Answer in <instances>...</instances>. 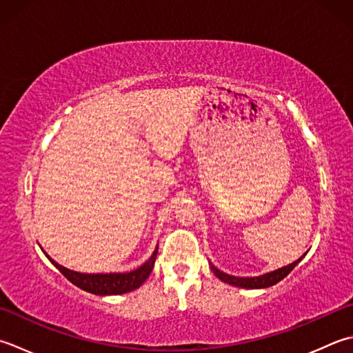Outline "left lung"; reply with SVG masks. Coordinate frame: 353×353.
<instances>
[{"instance_id": "obj_1", "label": "left lung", "mask_w": 353, "mask_h": 353, "mask_svg": "<svg viewBox=\"0 0 353 353\" xmlns=\"http://www.w3.org/2000/svg\"><path fill=\"white\" fill-rule=\"evenodd\" d=\"M303 257H305V255H301L299 260H295L294 263H291V265L283 266L280 269H275V271L266 272L263 275H259V277H236V275H230V274H226L223 271H220V269H217L212 263H210V266H211V271L216 274V277L220 279L222 281H225V283H228V285L243 288V289H265V288L277 285L279 281L285 279L286 275L291 272L296 265L300 263Z\"/></svg>"}]
</instances>
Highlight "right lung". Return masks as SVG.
<instances>
[{
    "mask_svg": "<svg viewBox=\"0 0 353 353\" xmlns=\"http://www.w3.org/2000/svg\"><path fill=\"white\" fill-rule=\"evenodd\" d=\"M43 250V248H41ZM46 257L52 261V265L59 269L61 274L64 277L72 281L74 286L81 288L82 291H87L94 295H121L134 291L139 288L142 283L148 279V275L153 271L154 261L157 257V246L154 252L151 254V257L145 261L142 266H139L134 271L130 272H107V274H84V272H76L72 269L64 268L62 265L57 263L50 255H48L44 250Z\"/></svg>",
    "mask_w": 353,
    "mask_h": 353,
    "instance_id": "1",
    "label": "right lung"
}]
</instances>
